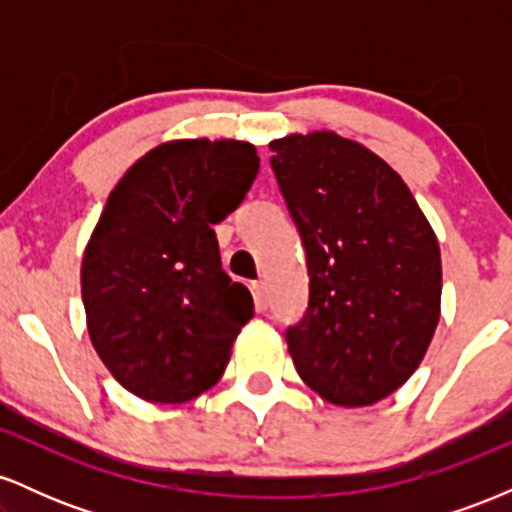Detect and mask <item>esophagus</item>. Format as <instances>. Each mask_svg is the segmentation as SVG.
<instances>
[{"mask_svg": "<svg viewBox=\"0 0 512 512\" xmlns=\"http://www.w3.org/2000/svg\"><path fill=\"white\" fill-rule=\"evenodd\" d=\"M252 298H255V308L257 310H267V305H269L267 286H264L262 281H255V284H252Z\"/></svg>", "mask_w": 512, "mask_h": 512, "instance_id": "1", "label": "esophagus"}]
</instances>
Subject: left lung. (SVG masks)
I'll use <instances>...</instances> for the list:
<instances>
[{
    "instance_id": "1",
    "label": "left lung",
    "mask_w": 512,
    "mask_h": 512,
    "mask_svg": "<svg viewBox=\"0 0 512 512\" xmlns=\"http://www.w3.org/2000/svg\"><path fill=\"white\" fill-rule=\"evenodd\" d=\"M308 257L310 303L286 342L303 383L337 407L390 397L440 320L438 238L407 182L332 129L269 142Z\"/></svg>"
}]
</instances>
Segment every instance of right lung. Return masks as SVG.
I'll use <instances>...</instances> for the list:
<instances>
[{
    "label": "right lung",
    "mask_w": 512,
    "mask_h": 512,
    "mask_svg": "<svg viewBox=\"0 0 512 512\" xmlns=\"http://www.w3.org/2000/svg\"><path fill=\"white\" fill-rule=\"evenodd\" d=\"M260 170L250 142L173 139L122 175L81 260L93 349L125 390L182 404L221 380L252 296L221 269L219 223Z\"/></svg>",
    "instance_id": "obj_1"
}]
</instances>
